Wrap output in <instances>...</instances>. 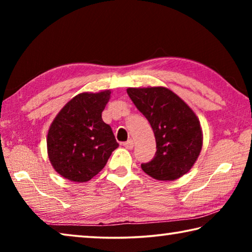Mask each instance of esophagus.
<instances>
[{
	"label": "esophagus",
	"instance_id": "esophagus-1",
	"mask_svg": "<svg viewBox=\"0 0 252 252\" xmlns=\"http://www.w3.org/2000/svg\"><path fill=\"white\" fill-rule=\"evenodd\" d=\"M123 146H125V148H126V149H132L133 148V140H127V141H126V142H123Z\"/></svg>",
	"mask_w": 252,
	"mask_h": 252
}]
</instances>
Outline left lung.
I'll use <instances>...</instances> for the list:
<instances>
[{
	"label": "left lung",
	"mask_w": 252,
	"mask_h": 252,
	"mask_svg": "<svg viewBox=\"0 0 252 252\" xmlns=\"http://www.w3.org/2000/svg\"><path fill=\"white\" fill-rule=\"evenodd\" d=\"M126 92L148 119L156 136V156L141 164L143 171L161 181H173L189 172L203 143L201 126L193 110L164 87L127 88Z\"/></svg>",
	"instance_id": "1"
}]
</instances>
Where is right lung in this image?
Returning <instances> with one entry per match:
<instances>
[{
    "mask_svg": "<svg viewBox=\"0 0 252 252\" xmlns=\"http://www.w3.org/2000/svg\"><path fill=\"white\" fill-rule=\"evenodd\" d=\"M110 90L83 92L60 110L46 138L49 160L60 176L87 182L96 176L119 147L112 129L102 120Z\"/></svg>",
    "mask_w": 252,
    "mask_h": 252,
    "instance_id": "right-lung-1",
    "label": "right lung"
}]
</instances>
